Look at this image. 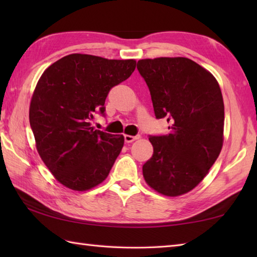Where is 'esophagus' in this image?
Wrapping results in <instances>:
<instances>
[{"label":"esophagus","mask_w":257,"mask_h":257,"mask_svg":"<svg viewBox=\"0 0 257 257\" xmlns=\"http://www.w3.org/2000/svg\"><path fill=\"white\" fill-rule=\"evenodd\" d=\"M123 138H124V141L127 144H129V143H133V141H135V140H137V139H139L140 138V136L138 135V136H129V135H124L123 136Z\"/></svg>","instance_id":"esophagus-1"}]
</instances>
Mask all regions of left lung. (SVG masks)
Returning a JSON list of instances; mask_svg holds the SVG:
<instances>
[{
	"mask_svg": "<svg viewBox=\"0 0 257 257\" xmlns=\"http://www.w3.org/2000/svg\"><path fill=\"white\" fill-rule=\"evenodd\" d=\"M155 116L170 134L149 136L154 155L143 167L146 182L159 193L189 192L206 176L223 146L224 103L216 79L185 57L140 59Z\"/></svg>",
	"mask_w": 257,
	"mask_h": 257,
	"instance_id": "8db88e82",
	"label": "left lung"
}]
</instances>
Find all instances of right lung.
Wrapping results in <instances>:
<instances>
[{"mask_svg":"<svg viewBox=\"0 0 257 257\" xmlns=\"http://www.w3.org/2000/svg\"><path fill=\"white\" fill-rule=\"evenodd\" d=\"M134 59L70 54L48 67L36 85L30 124L42 160L58 182L75 191L105 180L123 147L122 135L95 130V113L106 116L112 87L130 77Z\"/></svg>","mask_w":257,"mask_h":257,"instance_id":"right-lung-1","label":"right lung"}]
</instances>
